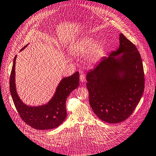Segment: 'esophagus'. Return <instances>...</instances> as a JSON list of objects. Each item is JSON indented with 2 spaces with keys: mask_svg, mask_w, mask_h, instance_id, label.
<instances>
[{
  "mask_svg": "<svg viewBox=\"0 0 156 156\" xmlns=\"http://www.w3.org/2000/svg\"><path fill=\"white\" fill-rule=\"evenodd\" d=\"M80 80L81 82H85L86 81V76L84 74H81L80 75Z\"/></svg>",
  "mask_w": 156,
  "mask_h": 156,
  "instance_id": "34e87169",
  "label": "esophagus"
}]
</instances>
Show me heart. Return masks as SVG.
Listing matches in <instances>:
<instances>
[{"instance_id": "heart-1", "label": "heart", "mask_w": 156, "mask_h": 156, "mask_svg": "<svg viewBox=\"0 0 156 156\" xmlns=\"http://www.w3.org/2000/svg\"><path fill=\"white\" fill-rule=\"evenodd\" d=\"M74 52L81 55L88 53V62L94 63L98 62L104 54L105 45L102 42L95 41L93 38H84L76 44Z\"/></svg>"}]
</instances>
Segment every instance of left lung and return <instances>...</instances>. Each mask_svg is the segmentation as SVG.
Segmentation results:
<instances>
[{
  "label": "left lung",
  "mask_w": 156,
  "mask_h": 156,
  "mask_svg": "<svg viewBox=\"0 0 156 156\" xmlns=\"http://www.w3.org/2000/svg\"><path fill=\"white\" fill-rule=\"evenodd\" d=\"M119 40L118 49L102 58L87 75L90 105L101 120L111 124L123 122L133 114L145 88L139 51L122 34Z\"/></svg>",
  "instance_id": "left-lung-1"
}]
</instances>
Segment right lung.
<instances>
[{"label": "right lung", "mask_w": 156, "mask_h": 156, "mask_svg": "<svg viewBox=\"0 0 156 156\" xmlns=\"http://www.w3.org/2000/svg\"><path fill=\"white\" fill-rule=\"evenodd\" d=\"M27 46V45H26ZM22 48L23 50L26 48ZM15 56L10 76V92L20 116L29 126L37 130L55 129L62 124L67 115L66 101L69 94L79 85V72L63 78L57 87L53 97L47 104L41 106H28L21 101L15 87Z\"/></svg>", "instance_id": "1"}]
</instances>
